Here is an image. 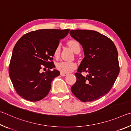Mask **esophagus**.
I'll list each match as a JSON object with an SVG mask.
<instances>
[{
	"instance_id": "1",
	"label": "esophagus",
	"mask_w": 131,
	"mask_h": 131,
	"mask_svg": "<svg viewBox=\"0 0 131 131\" xmlns=\"http://www.w3.org/2000/svg\"><path fill=\"white\" fill-rule=\"evenodd\" d=\"M68 74H67V73H64V72H60V75L62 77H65L66 76V75H67Z\"/></svg>"
}]
</instances>
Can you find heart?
I'll return each instance as SVG.
<instances>
[{"label":"heart","instance_id":"obj_1","mask_svg":"<svg viewBox=\"0 0 131 131\" xmlns=\"http://www.w3.org/2000/svg\"><path fill=\"white\" fill-rule=\"evenodd\" d=\"M68 45L75 53L80 52L81 50V45L80 43L76 40H71L68 42ZM60 47L57 46L54 50V56L57 57L60 54ZM77 68V64L74 62L61 61L56 64V68L60 71L64 73H68L72 71Z\"/></svg>","mask_w":131,"mask_h":131}]
</instances>
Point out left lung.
<instances>
[{
    "label": "left lung",
    "instance_id": "8db88e82",
    "mask_svg": "<svg viewBox=\"0 0 131 131\" xmlns=\"http://www.w3.org/2000/svg\"><path fill=\"white\" fill-rule=\"evenodd\" d=\"M70 35L83 48L84 57L71 89L81 101L97 100L109 92L120 72L118 52L111 39L96 31L71 30ZM88 72L86 77L81 72Z\"/></svg>",
    "mask_w": 131,
    "mask_h": 131
}]
</instances>
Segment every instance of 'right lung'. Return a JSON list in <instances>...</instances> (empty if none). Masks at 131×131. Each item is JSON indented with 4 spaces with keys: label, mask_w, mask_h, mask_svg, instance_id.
Masks as SVG:
<instances>
[{
    "label": "right lung",
    "mask_w": 131,
    "mask_h": 131,
    "mask_svg": "<svg viewBox=\"0 0 131 131\" xmlns=\"http://www.w3.org/2000/svg\"><path fill=\"white\" fill-rule=\"evenodd\" d=\"M70 29H40L24 34L16 43L8 73L16 92L22 98L36 102L49 92L51 82L60 72L52 61L54 50ZM43 67L47 72L41 73Z\"/></svg>",
    "instance_id": "add662e5"
}]
</instances>
